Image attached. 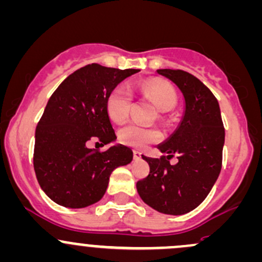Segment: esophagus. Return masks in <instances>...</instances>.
Returning a JSON list of instances; mask_svg holds the SVG:
<instances>
[{
  "instance_id": "34e87169",
  "label": "esophagus",
  "mask_w": 262,
  "mask_h": 262,
  "mask_svg": "<svg viewBox=\"0 0 262 262\" xmlns=\"http://www.w3.org/2000/svg\"><path fill=\"white\" fill-rule=\"evenodd\" d=\"M133 158L136 160H139L140 158H142V153H140V151H138V150H133Z\"/></svg>"
}]
</instances>
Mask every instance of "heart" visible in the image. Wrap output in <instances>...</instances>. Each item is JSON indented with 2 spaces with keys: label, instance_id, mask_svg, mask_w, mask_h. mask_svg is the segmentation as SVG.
<instances>
[{
  "label": "heart",
  "instance_id": "heart-1",
  "mask_svg": "<svg viewBox=\"0 0 262 262\" xmlns=\"http://www.w3.org/2000/svg\"><path fill=\"white\" fill-rule=\"evenodd\" d=\"M142 92L162 112L174 109L178 103V94L173 85L166 82L153 80L143 85ZM133 94L126 84H118L108 93L105 99V111L111 120L123 123L129 117ZM163 138L160 129L155 126H143L139 124H128L118 132V140L122 144L136 149H144Z\"/></svg>",
  "mask_w": 262,
  "mask_h": 262
}]
</instances>
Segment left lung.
<instances>
[{"label": "left lung", "instance_id": "8db88e82", "mask_svg": "<svg viewBox=\"0 0 262 262\" xmlns=\"http://www.w3.org/2000/svg\"><path fill=\"white\" fill-rule=\"evenodd\" d=\"M178 85L185 98V114L179 128L158 148L159 159L149 164L148 177L137 183L142 200L157 211L183 215L199 206L216 182L223 164L225 129L219 103L201 80L182 70H158ZM175 155L180 162L171 166Z\"/></svg>", "mask_w": 262, "mask_h": 262}]
</instances>
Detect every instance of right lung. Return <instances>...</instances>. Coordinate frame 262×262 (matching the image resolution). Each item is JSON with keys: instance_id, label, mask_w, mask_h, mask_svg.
Segmentation results:
<instances>
[{"instance_id": "add662e5", "label": "right lung", "mask_w": 262, "mask_h": 262, "mask_svg": "<svg viewBox=\"0 0 262 262\" xmlns=\"http://www.w3.org/2000/svg\"><path fill=\"white\" fill-rule=\"evenodd\" d=\"M139 70L92 63L68 76L53 92L36 128L33 166L47 196L64 208H85L105 194L112 171L133 159L128 146H104L117 136L105 111L109 92Z\"/></svg>"}]
</instances>
